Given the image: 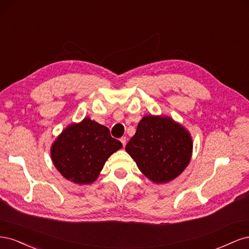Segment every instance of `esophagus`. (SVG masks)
Segmentation results:
<instances>
[{
  "instance_id": "1",
  "label": "esophagus",
  "mask_w": 249,
  "mask_h": 249,
  "mask_svg": "<svg viewBox=\"0 0 249 249\" xmlns=\"http://www.w3.org/2000/svg\"><path fill=\"white\" fill-rule=\"evenodd\" d=\"M120 142L123 143V146L124 147L125 144H126V138L125 137H122V138H120Z\"/></svg>"
}]
</instances>
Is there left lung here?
<instances>
[{"label": "left lung", "mask_w": 249, "mask_h": 249, "mask_svg": "<svg viewBox=\"0 0 249 249\" xmlns=\"http://www.w3.org/2000/svg\"><path fill=\"white\" fill-rule=\"evenodd\" d=\"M140 171L153 182L167 183L183 172L192 154V139L169 117L144 116L125 146Z\"/></svg>", "instance_id": "8db88e82"}]
</instances>
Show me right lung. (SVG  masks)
Returning <instances> with one entry per match:
<instances>
[{
	"label": "right lung",
	"instance_id": "obj_1",
	"mask_svg": "<svg viewBox=\"0 0 249 249\" xmlns=\"http://www.w3.org/2000/svg\"><path fill=\"white\" fill-rule=\"evenodd\" d=\"M122 146L107 126L86 117L66 127L53 144L51 156L65 178L80 185L91 184L108 158Z\"/></svg>",
	"mask_w": 249,
	"mask_h": 249
}]
</instances>
